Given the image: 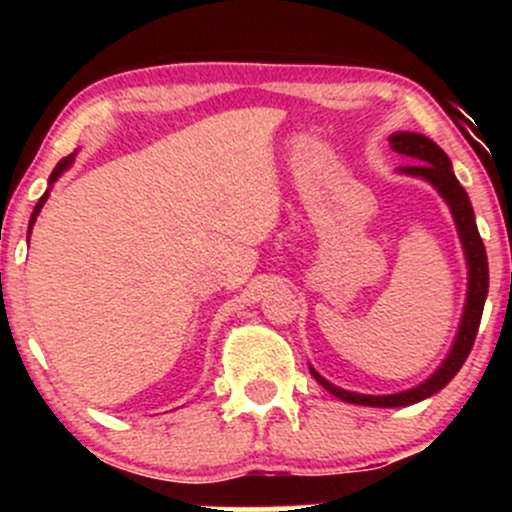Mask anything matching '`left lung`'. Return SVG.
<instances>
[{
  "label": "left lung",
  "mask_w": 512,
  "mask_h": 512,
  "mask_svg": "<svg viewBox=\"0 0 512 512\" xmlns=\"http://www.w3.org/2000/svg\"><path fill=\"white\" fill-rule=\"evenodd\" d=\"M390 149L397 151L399 156L411 158L409 166L397 168V173L411 175V178L426 180L438 190V195L445 199L450 207L452 219H455L457 236H460L464 260H467V301H464L460 330L455 334V342L450 346V354L440 363L433 375H428L424 383L409 390L395 392V395H361V392H349L342 387L332 385L330 380L322 378L317 370L310 366L313 378L325 387L334 397L342 402L361 404V407H409V404L421 402V399L433 397L436 392L443 390L467 361L469 351H472L474 339H477V330L481 322V313H484L486 293H489V262H486V248L481 243L477 219H474L472 202H469L467 192L460 185V180L452 173V163L448 154L436 142L416 132H395L390 134Z\"/></svg>",
  "instance_id": "left-lung-1"
}]
</instances>
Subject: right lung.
<instances>
[{
    "mask_svg": "<svg viewBox=\"0 0 512 512\" xmlns=\"http://www.w3.org/2000/svg\"><path fill=\"white\" fill-rule=\"evenodd\" d=\"M74 156H76V154H69L67 158H62V161L57 163V166H55V170H52V175H50V180H48V190H45V195L38 199V204H35V209H33V214H31V223H28V238H31V228H33L35 219H38L40 209H43V204L48 202V197H50V190H52V185H55L57 178H60V175L64 173V170H67L69 166H72V163H74Z\"/></svg>",
    "mask_w": 512,
    "mask_h": 512,
    "instance_id": "add662e5",
    "label": "right lung"
}]
</instances>
